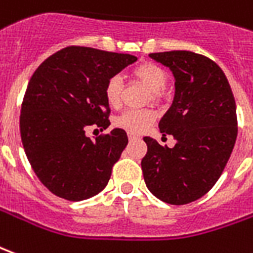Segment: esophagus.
<instances>
[{"label":"esophagus","mask_w":253,"mask_h":253,"mask_svg":"<svg viewBox=\"0 0 253 253\" xmlns=\"http://www.w3.org/2000/svg\"><path fill=\"white\" fill-rule=\"evenodd\" d=\"M138 138V135L137 134H134V132H128V139H137Z\"/></svg>","instance_id":"obj_1"}]
</instances>
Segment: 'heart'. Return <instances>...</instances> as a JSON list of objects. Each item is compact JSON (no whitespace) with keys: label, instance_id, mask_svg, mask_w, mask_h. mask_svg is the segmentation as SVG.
Instances as JSON below:
<instances>
[{"label":"heart","instance_id":"1","mask_svg":"<svg viewBox=\"0 0 253 253\" xmlns=\"http://www.w3.org/2000/svg\"><path fill=\"white\" fill-rule=\"evenodd\" d=\"M132 77L144 84L151 90V98L159 101L162 98V90L166 87L169 77L164 68L155 63H144L138 65ZM104 97L111 107H118L122 101V81L119 77H111L104 87ZM156 119V114L151 109H128L115 119V125L130 132L146 131Z\"/></svg>","mask_w":253,"mask_h":253}]
</instances>
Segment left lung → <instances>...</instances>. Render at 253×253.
<instances>
[{
  "instance_id": "obj_1",
  "label": "left lung",
  "mask_w": 253,
  "mask_h": 253,
  "mask_svg": "<svg viewBox=\"0 0 253 253\" xmlns=\"http://www.w3.org/2000/svg\"><path fill=\"white\" fill-rule=\"evenodd\" d=\"M175 78V94L159 122L174 148L144 137L141 162L146 188L167 204L183 206L203 197L223 172L237 138L236 101L215 61L188 50L151 53Z\"/></svg>"
}]
</instances>
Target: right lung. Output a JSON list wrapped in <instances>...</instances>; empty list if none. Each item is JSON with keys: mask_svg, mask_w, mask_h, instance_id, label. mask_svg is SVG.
I'll use <instances>...</instances> for the list:
<instances>
[{"mask_svg": "<svg viewBox=\"0 0 253 253\" xmlns=\"http://www.w3.org/2000/svg\"><path fill=\"white\" fill-rule=\"evenodd\" d=\"M135 56L68 46L47 57L28 82L20 114L24 152L40 181L53 194L86 200L107 186L128 138L125 130L90 139V126L107 128L104 87Z\"/></svg>", "mask_w": 253, "mask_h": 253, "instance_id": "1", "label": "right lung"}]
</instances>
